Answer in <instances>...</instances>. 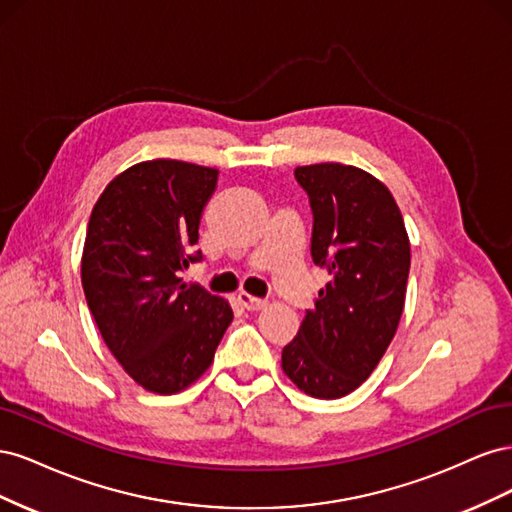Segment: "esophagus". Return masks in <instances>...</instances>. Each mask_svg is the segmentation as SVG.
<instances>
[{
  "label": "esophagus",
  "instance_id": "34e87169",
  "mask_svg": "<svg viewBox=\"0 0 512 512\" xmlns=\"http://www.w3.org/2000/svg\"><path fill=\"white\" fill-rule=\"evenodd\" d=\"M239 303L247 309V312H258V309H262L267 305V301L265 299H258V297H252V294H247V292H239Z\"/></svg>",
  "mask_w": 512,
  "mask_h": 512
}]
</instances>
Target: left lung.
I'll return each mask as SVG.
<instances>
[{"mask_svg":"<svg viewBox=\"0 0 512 512\" xmlns=\"http://www.w3.org/2000/svg\"><path fill=\"white\" fill-rule=\"evenodd\" d=\"M294 177L314 213L312 260L331 280L284 346L282 369L303 393L337 399L359 389L395 337L410 239L393 194L365 170L324 162Z\"/></svg>","mask_w":512,"mask_h":512,"instance_id":"8db88e82","label":"left lung"}]
</instances>
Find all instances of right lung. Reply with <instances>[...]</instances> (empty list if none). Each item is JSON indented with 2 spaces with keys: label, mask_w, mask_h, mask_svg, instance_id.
I'll return each mask as SVG.
<instances>
[{
  "label": "right lung",
  "mask_w": 512,
  "mask_h": 512,
  "mask_svg": "<svg viewBox=\"0 0 512 512\" xmlns=\"http://www.w3.org/2000/svg\"><path fill=\"white\" fill-rule=\"evenodd\" d=\"M215 185V168L149 160L117 175L91 211L85 299L108 350L151 393L203 376L232 322L228 301L179 277L203 258L194 245Z\"/></svg>",
  "instance_id": "obj_1"
}]
</instances>
